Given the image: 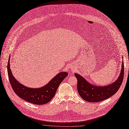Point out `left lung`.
<instances>
[{"mask_svg": "<svg viewBox=\"0 0 129 129\" xmlns=\"http://www.w3.org/2000/svg\"><path fill=\"white\" fill-rule=\"evenodd\" d=\"M121 67L120 74L117 80L113 83L104 86L92 85L78 74H74L77 79V90L80 96L90 103L99 102L111 97L118 91L122 83L124 75L123 59Z\"/></svg>", "mask_w": 129, "mask_h": 129, "instance_id": "1", "label": "left lung"}]
</instances>
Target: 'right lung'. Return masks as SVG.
I'll return each mask as SVG.
<instances>
[{"instance_id":"1","label":"right lung","mask_w":129,"mask_h":129,"mask_svg":"<svg viewBox=\"0 0 129 129\" xmlns=\"http://www.w3.org/2000/svg\"><path fill=\"white\" fill-rule=\"evenodd\" d=\"M10 56L8 62L7 71L9 82L13 91L20 98L33 104L41 105L49 103L55 96L60 84L68 75L67 72H60L44 86L38 88H30L20 83L13 76L10 70Z\"/></svg>"}]
</instances>
